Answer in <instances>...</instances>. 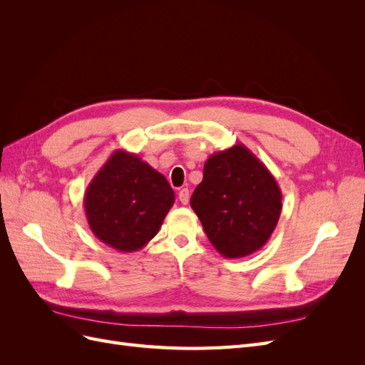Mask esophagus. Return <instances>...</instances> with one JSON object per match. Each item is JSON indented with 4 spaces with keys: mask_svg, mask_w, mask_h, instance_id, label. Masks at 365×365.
<instances>
[{
    "mask_svg": "<svg viewBox=\"0 0 365 365\" xmlns=\"http://www.w3.org/2000/svg\"><path fill=\"white\" fill-rule=\"evenodd\" d=\"M178 200L181 204H189V200H190V192L189 189H181L180 193H178Z\"/></svg>",
    "mask_w": 365,
    "mask_h": 365,
    "instance_id": "34e87169",
    "label": "esophagus"
}]
</instances>
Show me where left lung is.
<instances>
[{"label": "left lung", "mask_w": 365, "mask_h": 365, "mask_svg": "<svg viewBox=\"0 0 365 365\" xmlns=\"http://www.w3.org/2000/svg\"><path fill=\"white\" fill-rule=\"evenodd\" d=\"M190 205L216 251L239 259L271 237L282 213V192L267 165L239 143L205 161Z\"/></svg>", "instance_id": "8db88e82"}]
</instances>
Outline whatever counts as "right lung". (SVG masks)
<instances>
[{"mask_svg":"<svg viewBox=\"0 0 365 365\" xmlns=\"http://www.w3.org/2000/svg\"><path fill=\"white\" fill-rule=\"evenodd\" d=\"M173 202L168 180L123 149L111 153L83 197L96 237L121 252L138 251L155 237Z\"/></svg>","mask_w":365,"mask_h":365,"instance_id":"add662e5","label":"right lung"}]
</instances>
